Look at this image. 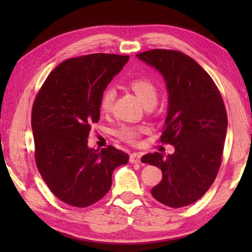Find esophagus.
<instances>
[{
    "instance_id": "obj_1",
    "label": "esophagus",
    "mask_w": 252,
    "mask_h": 252,
    "mask_svg": "<svg viewBox=\"0 0 252 252\" xmlns=\"http://www.w3.org/2000/svg\"><path fill=\"white\" fill-rule=\"evenodd\" d=\"M141 153H132L130 155V162L131 163H140L141 162Z\"/></svg>"
}]
</instances>
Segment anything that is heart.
Returning a JSON list of instances; mask_svg holds the SVG:
<instances>
[{
    "label": "heart",
    "instance_id": "1",
    "mask_svg": "<svg viewBox=\"0 0 252 252\" xmlns=\"http://www.w3.org/2000/svg\"><path fill=\"white\" fill-rule=\"evenodd\" d=\"M130 89L134 92L137 97L140 98L142 104L146 108H152L157 103L158 99V89L151 80L146 78H136L129 82ZM116 97V92L112 88H106L99 98V108L101 112H109L114 105ZM144 131L143 126H122L117 130V136L122 141L135 145L138 142L141 133Z\"/></svg>",
    "mask_w": 252,
    "mask_h": 252
}]
</instances>
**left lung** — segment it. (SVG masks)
Wrapping results in <instances>:
<instances>
[{"label": "left lung", "instance_id": "1", "mask_svg": "<svg viewBox=\"0 0 252 252\" xmlns=\"http://www.w3.org/2000/svg\"><path fill=\"white\" fill-rule=\"evenodd\" d=\"M164 78L169 109L159 142L175 148L167 157L155 152L142 162L161 169L152 189L155 199L171 208L199 200L221 167L227 114L217 84L206 70L180 51L155 49L137 54Z\"/></svg>", "mask_w": 252, "mask_h": 252}]
</instances>
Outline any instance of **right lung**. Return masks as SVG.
Wrapping results in <instances>:
<instances>
[{
	"mask_svg": "<svg viewBox=\"0 0 252 252\" xmlns=\"http://www.w3.org/2000/svg\"><path fill=\"white\" fill-rule=\"evenodd\" d=\"M118 54L83 55L63 62L37 92L32 105L36 168L47 187L69 206L84 208L100 200L111 187L114 170L129 155L108 145L88 147L99 120L103 91L129 61Z\"/></svg>",
	"mask_w": 252,
	"mask_h": 252,
	"instance_id": "obj_1",
	"label": "right lung"
}]
</instances>
